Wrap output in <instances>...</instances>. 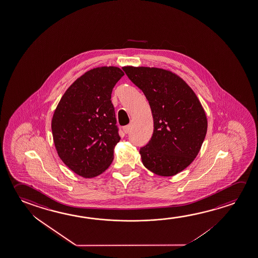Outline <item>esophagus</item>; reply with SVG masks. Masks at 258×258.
I'll return each instance as SVG.
<instances>
[{"mask_svg": "<svg viewBox=\"0 0 258 258\" xmlns=\"http://www.w3.org/2000/svg\"><path fill=\"white\" fill-rule=\"evenodd\" d=\"M131 125H127V126L123 127V131H124V133H125V134H127V133L131 131Z\"/></svg>", "mask_w": 258, "mask_h": 258, "instance_id": "obj_1", "label": "esophagus"}]
</instances>
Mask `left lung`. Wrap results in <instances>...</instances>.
Returning a JSON list of instances; mask_svg holds the SVG:
<instances>
[{"instance_id":"1","label":"left lung","mask_w":258,"mask_h":258,"mask_svg":"<svg viewBox=\"0 0 258 258\" xmlns=\"http://www.w3.org/2000/svg\"><path fill=\"white\" fill-rule=\"evenodd\" d=\"M123 71L149 102L154 133L140 148L144 166L155 174L171 177L199 155L207 132V118L197 95L171 71L125 66Z\"/></svg>"}]
</instances>
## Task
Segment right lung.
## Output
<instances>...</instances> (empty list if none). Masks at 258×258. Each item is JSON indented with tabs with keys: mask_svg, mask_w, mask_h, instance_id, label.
<instances>
[{
	"mask_svg": "<svg viewBox=\"0 0 258 258\" xmlns=\"http://www.w3.org/2000/svg\"><path fill=\"white\" fill-rule=\"evenodd\" d=\"M124 72L118 67L92 69L64 93L52 115L57 154L76 174L95 178L106 171L119 142L112 88Z\"/></svg>",
	"mask_w": 258,
	"mask_h": 258,
	"instance_id": "1",
	"label": "right lung"
}]
</instances>
